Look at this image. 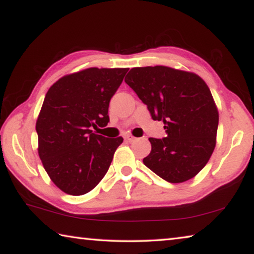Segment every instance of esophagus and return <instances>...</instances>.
<instances>
[{"instance_id": "34e87169", "label": "esophagus", "mask_w": 254, "mask_h": 254, "mask_svg": "<svg viewBox=\"0 0 254 254\" xmlns=\"http://www.w3.org/2000/svg\"><path fill=\"white\" fill-rule=\"evenodd\" d=\"M124 139H126L127 141H128V142H133V141H134L136 137L133 136L132 134H126V135H124Z\"/></svg>"}]
</instances>
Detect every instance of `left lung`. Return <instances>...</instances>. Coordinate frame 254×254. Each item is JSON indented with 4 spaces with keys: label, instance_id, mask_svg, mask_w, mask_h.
<instances>
[{
    "label": "left lung",
    "instance_id": "left-lung-1",
    "mask_svg": "<svg viewBox=\"0 0 254 254\" xmlns=\"http://www.w3.org/2000/svg\"><path fill=\"white\" fill-rule=\"evenodd\" d=\"M124 80L167 132L149 137L144 165L173 184L194 178L216 145L218 111L208 86L195 72L167 66L132 68Z\"/></svg>",
    "mask_w": 254,
    "mask_h": 254
}]
</instances>
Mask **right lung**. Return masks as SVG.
<instances>
[{
	"label": "right lung",
	"instance_id": "1",
	"mask_svg": "<svg viewBox=\"0 0 254 254\" xmlns=\"http://www.w3.org/2000/svg\"><path fill=\"white\" fill-rule=\"evenodd\" d=\"M128 68H86L59 78L38 115V153L60 190L79 196L104 177L123 137L95 134L106 127L109 105Z\"/></svg>",
	"mask_w": 254,
	"mask_h": 254
}]
</instances>
